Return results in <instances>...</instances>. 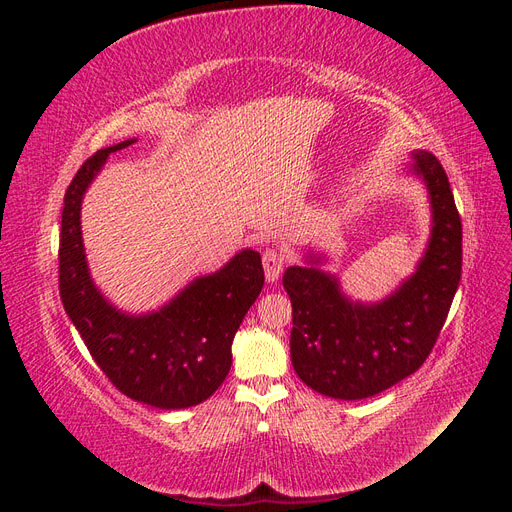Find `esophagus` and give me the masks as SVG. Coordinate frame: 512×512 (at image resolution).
<instances>
[{"instance_id": "esophagus-1", "label": "esophagus", "mask_w": 512, "mask_h": 512, "mask_svg": "<svg viewBox=\"0 0 512 512\" xmlns=\"http://www.w3.org/2000/svg\"><path fill=\"white\" fill-rule=\"evenodd\" d=\"M262 267H265V277L267 282H277L280 280V273L284 271V254L280 250H273V247H269V250L262 254Z\"/></svg>"}]
</instances>
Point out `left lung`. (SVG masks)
<instances>
[{
    "label": "left lung",
    "mask_w": 512,
    "mask_h": 512,
    "mask_svg": "<svg viewBox=\"0 0 512 512\" xmlns=\"http://www.w3.org/2000/svg\"><path fill=\"white\" fill-rule=\"evenodd\" d=\"M408 173L421 179L431 207L429 241L416 269L389 297L354 301L327 256L309 250L305 265L288 267L292 303L290 356L297 376L333 399L374 397L425 363L444 327L461 280V220L438 158L412 151Z\"/></svg>",
    "instance_id": "left-lung-1"
}]
</instances>
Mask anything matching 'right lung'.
Segmentation results:
<instances>
[{"instance_id": "right-lung-1", "label": "right lung", "mask_w": 512, "mask_h": 512, "mask_svg": "<svg viewBox=\"0 0 512 512\" xmlns=\"http://www.w3.org/2000/svg\"><path fill=\"white\" fill-rule=\"evenodd\" d=\"M136 138L89 158L64 198L59 235V294L94 361L117 389L151 408L181 410L209 399L232 365V339L265 284L260 254L241 250L222 269L200 275L162 307L123 312L89 273L81 205L106 158Z\"/></svg>"}]
</instances>
